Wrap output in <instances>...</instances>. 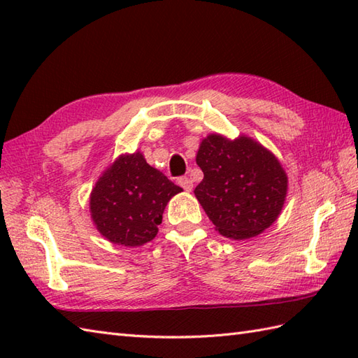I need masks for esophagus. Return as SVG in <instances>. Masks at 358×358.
Returning a JSON list of instances; mask_svg holds the SVG:
<instances>
[{
    "mask_svg": "<svg viewBox=\"0 0 358 358\" xmlns=\"http://www.w3.org/2000/svg\"><path fill=\"white\" fill-rule=\"evenodd\" d=\"M178 185L185 189V191H192V187H194V183H192V180L189 178V177H181V178H178Z\"/></svg>",
    "mask_w": 358,
    "mask_h": 358,
    "instance_id": "esophagus-1",
    "label": "esophagus"
}]
</instances>
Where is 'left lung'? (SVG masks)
I'll use <instances>...</instances> for the list:
<instances>
[{"label": "left lung", "instance_id": "left-lung-1", "mask_svg": "<svg viewBox=\"0 0 358 358\" xmlns=\"http://www.w3.org/2000/svg\"><path fill=\"white\" fill-rule=\"evenodd\" d=\"M196 164L204 178L194 194L224 237L252 238L278 218L287 175L260 143L245 135L232 141L210 134L200 144Z\"/></svg>", "mask_w": 358, "mask_h": 358}]
</instances>
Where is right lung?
<instances>
[{
    "label": "right lung",
    "instance_id": "right-lung-1",
    "mask_svg": "<svg viewBox=\"0 0 358 358\" xmlns=\"http://www.w3.org/2000/svg\"><path fill=\"white\" fill-rule=\"evenodd\" d=\"M183 191L146 163L141 152L120 155L90 194V217L106 240L127 248L155 238L166 204Z\"/></svg>",
    "mask_w": 358,
    "mask_h": 358
}]
</instances>
